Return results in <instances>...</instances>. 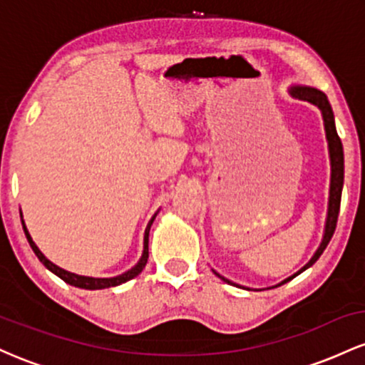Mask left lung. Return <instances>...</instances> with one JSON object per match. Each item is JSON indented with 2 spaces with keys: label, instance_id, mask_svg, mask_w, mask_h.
Instances as JSON below:
<instances>
[{
  "label": "left lung",
  "instance_id": "left-lung-1",
  "mask_svg": "<svg viewBox=\"0 0 365 365\" xmlns=\"http://www.w3.org/2000/svg\"><path fill=\"white\" fill-rule=\"evenodd\" d=\"M292 94L295 98L304 99V101H309L312 104H316L317 108L322 111V118H324V128H326V137H328V144H329V156H331V190H329V209H328V220H326V230H324V237H322V242L317 249V252L314 254V257L309 261L302 269L299 271L297 274H300L302 271L311 267L317 259L321 257V254L324 252V249L328 247L331 237H333L334 230H336V221H338V215H340V202H341V188H343V145L340 137L336 133V127H334V116H333V110H331L328 98H326L324 92L312 89V87H295L292 91ZM216 276H220L215 271ZM297 274H293L292 278H287L283 283L290 282V279L295 278ZM223 282H228V279L220 276ZM232 283V282H228ZM282 283V284H283Z\"/></svg>",
  "mask_w": 365,
  "mask_h": 365
}]
</instances>
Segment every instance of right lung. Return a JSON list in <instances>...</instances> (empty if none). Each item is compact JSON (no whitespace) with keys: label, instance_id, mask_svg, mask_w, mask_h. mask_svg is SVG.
I'll list each match as a JSON object with an SVG mask.
<instances>
[{"label":"right lung","instance_id":"obj_1","mask_svg":"<svg viewBox=\"0 0 365 365\" xmlns=\"http://www.w3.org/2000/svg\"><path fill=\"white\" fill-rule=\"evenodd\" d=\"M154 217L149 221L148 228H145V235H144V252H142V257L140 261L137 262L135 267H132V269L127 271V273L116 276V278H87V276H78V274H73V273H68V271L61 269V267H58L56 264H53L51 261H48V259L44 257V254L41 252L39 249H37V245L32 242L31 235H29L27 228H25L24 221V232H25V237H27L29 244H31L32 250H34V254L37 255V259H39L41 262L44 264L46 267H48L51 273H54L56 276H60L63 282H66L68 284H73V287L77 288H86V290H101V288H110V287H118V284L128 282V279L135 278L137 274L142 273V269L145 267V264H148V257H149V230H150V225H153Z\"/></svg>","mask_w":365,"mask_h":365}]
</instances>
